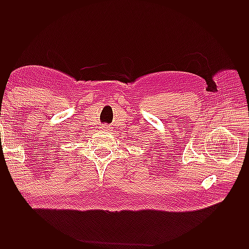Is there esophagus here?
I'll list each match as a JSON object with an SVG mask.
<instances>
[{
	"label": "esophagus",
	"instance_id": "34e87169",
	"mask_svg": "<svg viewBox=\"0 0 249 249\" xmlns=\"http://www.w3.org/2000/svg\"><path fill=\"white\" fill-rule=\"evenodd\" d=\"M101 129L104 130V131H108V130H109V126H108L107 124H103V125L101 126Z\"/></svg>",
	"mask_w": 249,
	"mask_h": 249
}]
</instances>
